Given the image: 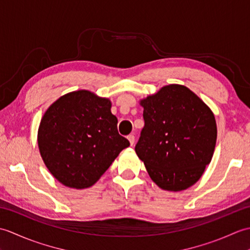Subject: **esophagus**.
Here are the masks:
<instances>
[{"mask_svg": "<svg viewBox=\"0 0 250 250\" xmlns=\"http://www.w3.org/2000/svg\"><path fill=\"white\" fill-rule=\"evenodd\" d=\"M128 140H129V142H130V144H131V146H133V144H134V142H135V136H134L133 134H130V135L128 136Z\"/></svg>", "mask_w": 250, "mask_h": 250, "instance_id": "esophagus-1", "label": "esophagus"}]
</instances>
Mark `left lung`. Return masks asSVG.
<instances>
[{
    "label": "left lung",
    "instance_id": "left-lung-1",
    "mask_svg": "<svg viewBox=\"0 0 250 250\" xmlns=\"http://www.w3.org/2000/svg\"><path fill=\"white\" fill-rule=\"evenodd\" d=\"M145 125L135 152L152 182L182 191L203 175L214 155L217 125L213 111L182 84H168L141 100Z\"/></svg>",
    "mask_w": 250,
    "mask_h": 250
}]
</instances>
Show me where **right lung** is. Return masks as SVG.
<instances>
[{
  "label": "right lung",
  "instance_id": "1",
  "mask_svg": "<svg viewBox=\"0 0 250 250\" xmlns=\"http://www.w3.org/2000/svg\"><path fill=\"white\" fill-rule=\"evenodd\" d=\"M110 107L108 99L78 90L62 95L45 111L37 144L47 168L66 187L92 186L130 146L118 133Z\"/></svg>",
  "mask_w": 250,
  "mask_h": 250
}]
</instances>
